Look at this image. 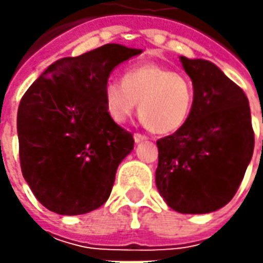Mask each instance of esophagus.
<instances>
[{"instance_id": "obj_1", "label": "esophagus", "mask_w": 263, "mask_h": 263, "mask_svg": "<svg viewBox=\"0 0 263 263\" xmlns=\"http://www.w3.org/2000/svg\"><path fill=\"white\" fill-rule=\"evenodd\" d=\"M135 142L136 143H140V142H146L147 140V137L145 136V135H140V133H135Z\"/></svg>"}]
</instances>
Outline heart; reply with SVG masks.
<instances>
[{"instance_id": "heart-1", "label": "heart", "mask_w": 263, "mask_h": 263, "mask_svg": "<svg viewBox=\"0 0 263 263\" xmlns=\"http://www.w3.org/2000/svg\"><path fill=\"white\" fill-rule=\"evenodd\" d=\"M106 111L117 123H124L136 111L149 130L158 135L176 133L193 109V85L186 76L157 63L127 68L121 80L104 86Z\"/></svg>"}]
</instances>
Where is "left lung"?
Segmentation results:
<instances>
[{"mask_svg":"<svg viewBox=\"0 0 263 263\" xmlns=\"http://www.w3.org/2000/svg\"><path fill=\"white\" fill-rule=\"evenodd\" d=\"M195 99L187 123L158 145L159 195L180 214H208L236 195L253 155L249 99L214 63L180 57Z\"/></svg>","mask_w":263,"mask_h":263,"instance_id":"obj_1","label":"left lung"}]
</instances>
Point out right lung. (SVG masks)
<instances>
[{"instance_id":"obj_1","label":"right lung","mask_w":263,"mask_h":263,"mask_svg":"<svg viewBox=\"0 0 263 263\" xmlns=\"http://www.w3.org/2000/svg\"><path fill=\"white\" fill-rule=\"evenodd\" d=\"M142 49L106 44L55 61L26 90L17 111L23 177L36 199L60 215H82L111 195L133 135L116 124L104 99L111 71Z\"/></svg>"}]
</instances>
